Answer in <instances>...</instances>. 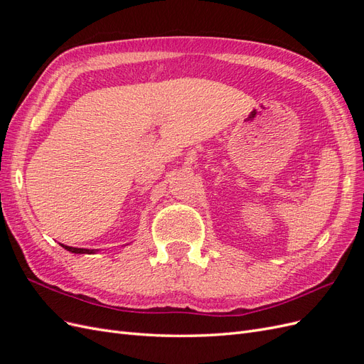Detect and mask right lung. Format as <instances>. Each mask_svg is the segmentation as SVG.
<instances>
[{"label":"right lung","instance_id":"right-lung-1","mask_svg":"<svg viewBox=\"0 0 364 364\" xmlns=\"http://www.w3.org/2000/svg\"><path fill=\"white\" fill-rule=\"evenodd\" d=\"M60 246L73 253H94L95 252V249H80V247H71V246H65V245H60Z\"/></svg>","mask_w":364,"mask_h":364}]
</instances>
